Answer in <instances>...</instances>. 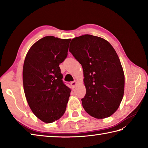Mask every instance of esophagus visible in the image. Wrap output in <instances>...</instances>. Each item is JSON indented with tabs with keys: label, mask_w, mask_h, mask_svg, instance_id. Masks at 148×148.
Returning <instances> with one entry per match:
<instances>
[{
	"label": "esophagus",
	"mask_w": 148,
	"mask_h": 148,
	"mask_svg": "<svg viewBox=\"0 0 148 148\" xmlns=\"http://www.w3.org/2000/svg\"><path fill=\"white\" fill-rule=\"evenodd\" d=\"M77 82L76 81H73V82H70V85H71V86L73 87V88H74L75 86H76V85H77Z\"/></svg>",
	"instance_id": "34e87169"
}]
</instances>
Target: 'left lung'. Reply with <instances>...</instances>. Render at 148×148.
<instances>
[{
    "instance_id": "8db88e82",
    "label": "left lung",
    "mask_w": 148,
    "mask_h": 148,
    "mask_svg": "<svg viewBox=\"0 0 148 148\" xmlns=\"http://www.w3.org/2000/svg\"><path fill=\"white\" fill-rule=\"evenodd\" d=\"M69 51L83 68L86 94L82 104L85 111L98 119L112 115L122 100L125 85L115 50L104 38L84 35L72 39Z\"/></svg>"
}]
</instances>
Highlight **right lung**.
Listing matches in <instances>:
<instances>
[{"instance_id":"add662e5","label":"right lung","mask_w":148,"mask_h":148,"mask_svg":"<svg viewBox=\"0 0 148 148\" xmlns=\"http://www.w3.org/2000/svg\"><path fill=\"white\" fill-rule=\"evenodd\" d=\"M70 40L47 36L33 45L26 56L23 69L25 96L33 113L45 123L63 115L70 96L59 66L67 57Z\"/></svg>"}]
</instances>
